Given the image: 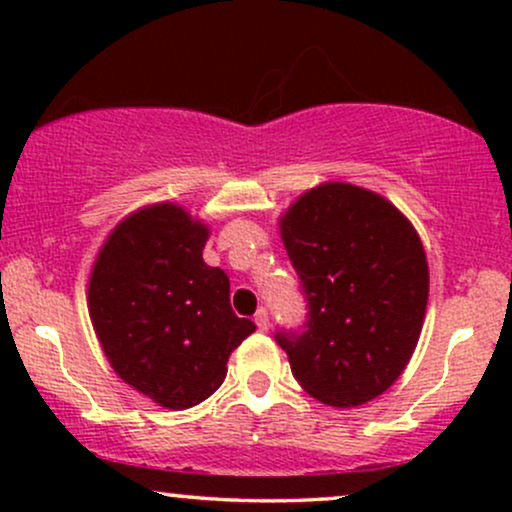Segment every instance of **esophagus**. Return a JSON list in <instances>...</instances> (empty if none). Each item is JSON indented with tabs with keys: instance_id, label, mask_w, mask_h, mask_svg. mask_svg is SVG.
Segmentation results:
<instances>
[{
	"instance_id": "34e87169",
	"label": "esophagus",
	"mask_w": 512,
	"mask_h": 512,
	"mask_svg": "<svg viewBox=\"0 0 512 512\" xmlns=\"http://www.w3.org/2000/svg\"><path fill=\"white\" fill-rule=\"evenodd\" d=\"M255 325L260 327L262 332L269 327V313H267V310H264V308H260V310H257V313H255Z\"/></svg>"
}]
</instances>
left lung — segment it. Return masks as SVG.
I'll return each mask as SVG.
<instances>
[{
    "label": "left lung",
    "instance_id": "obj_1",
    "mask_svg": "<svg viewBox=\"0 0 512 512\" xmlns=\"http://www.w3.org/2000/svg\"><path fill=\"white\" fill-rule=\"evenodd\" d=\"M308 303L303 327L274 332L293 378L332 407H358L399 378L428 301V264L414 226L375 192L327 182L281 219Z\"/></svg>",
    "mask_w": 512,
    "mask_h": 512
}]
</instances>
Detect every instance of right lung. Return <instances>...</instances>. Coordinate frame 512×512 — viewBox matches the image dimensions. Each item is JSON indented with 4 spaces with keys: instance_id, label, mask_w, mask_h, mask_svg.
<instances>
[{
    "instance_id": "obj_1",
    "label": "right lung",
    "mask_w": 512,
    "mask_h": 512,
    "mask_svg": "<svg viewBox=\"0 0 512 512\" xmlns=\"http://www.w3.org/2000/svg\"><path fill=\"white\" fill-rule=\"evenodd\" d=\"M209 231L175 204L132 214L110 233L88 284V313L115 373L161 407L219 390L255 322L231 308V281L202 260Z\"/></svg>"
}]
</instances>
